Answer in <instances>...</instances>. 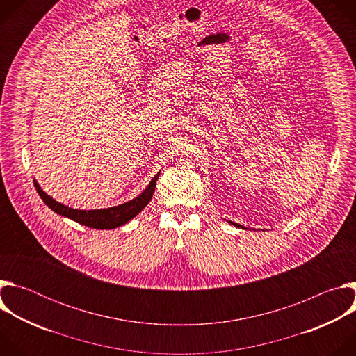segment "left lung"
<instances>
[{
	"label": "left lung",
	"instance_id": "obj_1",
	"mask_svg": "<svg viewBox=\"0 0 356 356\" xmlns=\"http://www.w3.org/2000/svg\"><path fill=\"white\" fill-rule=\"evenodd\" d=\"M229 224H232V225H235V227H238V228H242V229H246L245 227H242V225H239V224H235V222H232V221H229Z\"/></svg>",
	"mask_w": 356,
	"mask_h": 356
}]
</instances>
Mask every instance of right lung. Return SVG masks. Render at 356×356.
<instances>
[{
    "mask_svg": "<svg viewBox=\"0 0 356 356\" xmlns=\"http://www.w3.org/2000/svg\"><path fill=\"white\" fill-rule=\"evenodd\" d=\"M159 175H155V177L150 180V183L147 184V187L134 200L124 202V204L115 206V207H108V209H101V210H76L72 207H67L62 202L56 201L55 198H52L50 195H47L40 186L38 184L36 180H33L35 188L38 191V194L40 195V198L43 200L44 204L55 211L56 214L62 216V217H67L81 225H86L88 228H95V229H114L118 228L124 224H127L128 221H131L135 216H138L147 204L149 201L152 200V195L155 193V187H156V180L159 179Z\"/></svg>",
    "mask_w": 356,
    "mask_h": 356,
    "instance_id": "1",
    "label": "right lung"
}]
</instances>
